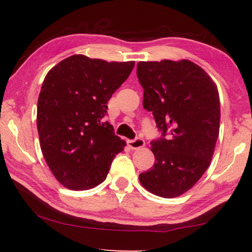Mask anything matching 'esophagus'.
<instances>
[{
	"label": "esophagus",
	"mask_w": 252,
	"mask_h": 252,
	"mask_svg": "<svg viewBox=\"0 0 252 252\" xmlns=\"http://www.w3.org/2000/svg\"><path fill=\"white\" fill-rule=\"evenodd\" d=\"M127 144H128V147L130 149H141V148H143L146 146V142H144V140L142 139H135V140H128L127 141Z\"/></svg>",
	"instance_id": "1"
}]
</instances>
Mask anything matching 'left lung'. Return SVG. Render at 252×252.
<instances>
[{
	"label": "left lung",
	"instance_id": "obj_1",
	"mask_svg": "<svg viewBox=\"0 0 252 252\" xmlns=\"http://www.w3.org/2000/svg\"><path fill=\"white\" fill-rule=\"evenodd\" d=\"M136 74L144 91L143 108L153 112L163 134L150 143L156 161L139 175L140 182L151 194L178 197L194 187L211 163L220 127L218 88L188 60L139 62Z\"/></svg>",
	"mask_w": 252,
	"mask_h": 252
}]
</instances>
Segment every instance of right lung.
<instances>
[{"label": "right lung", "instance_id": "obj_1", "mask_svg": "<svg viewBox=\"0 0 252 252\" xmlns=\"http://www.w3.org/2000/svg\"><path fill=\"white\" fill-rule=\"evenodd\" d=\"M133 67V61L73 55L47 73L37 99V133L46 163L64 187L86 190L99 185L125 148L104 117L106 103Z\"/></svg>", "mask_w": 252, "mask_h": 252}]
</instances>
